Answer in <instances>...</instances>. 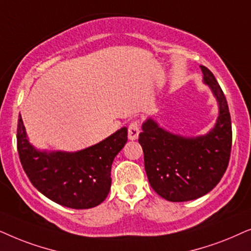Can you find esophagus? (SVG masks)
I'll return each mask as SVG.
<instances>
[{"label": "esophagus", "instance_id": "1", "mask_svg": "<svg viewBox=\"0 0 251 251\" xmlns=\"http://www.w3.org/2000/svg\"><path fill=\"white\" fill-rule=\"evenodd\" d=\"M140 133V123L139 120H133L128 126V139L136 140L139 138Z\"/></svg>", "mask_w": 251, "mask_h": 251}]
</instances>
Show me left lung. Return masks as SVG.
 Masks as SVG:
<instances>
[{"instance_id": "left-lung-1", "label": "left lung", "mask_w": 251, "mask_h": 251, "mask_svg": "<svg viewBox=\"0 0 251 251\" xmlns=\"http://www.w3.org/2000/svg\"><path fill=\"white\" fill-rule=\"evenodd\" d=\"M204 82L219 103V117L209 134L183 138L164 131L148 119L142 125L139 142L150 186L171 202H185L208 194L222 180L232 149V123L223 89L205 66Z\"/></svg>"}]
</instances>
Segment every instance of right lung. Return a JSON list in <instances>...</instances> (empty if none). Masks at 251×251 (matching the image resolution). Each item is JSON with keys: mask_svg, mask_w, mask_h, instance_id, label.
<instances>
[{"mask_svg": "<svg viewBox=\"0 0 251 251\" xmlns=\"http://www.w3.org/2000/svg\"><path fill=\"white\" fill-rule=\"evenodd\" d=\"M127 141L123 127L98 145L76 152L38 151L28 142L22 116L17 126V150L32 185L46 198L71 209L101 204L111 187V165Z\"/></svg>", "mask_w": 251, "mask_h": 251, "instance_id": "1", "label": "right lung"}]
</instances>
